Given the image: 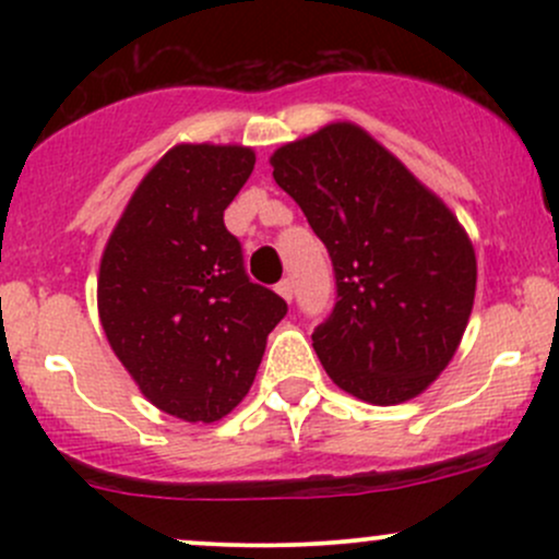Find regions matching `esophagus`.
<instances>
[{"mask_svg":"<svg viewBox=\"0 0 559 559\" xmlns=\"http://www.w3.org/2000/svg\"><path fill=\"white\" fill-rule=\"evenodd\" d=\"M275 292H278L281 297H284L286 301H292V299H294V286H292V281H288V278L278 281V284H275Z\"/></svg>","mask_w":559,"mask_h":559,"instance_id":"obj_1","label":"esophagus"}]
</instances>
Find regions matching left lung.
I'll return each mask as SVG.
<instances>
[{
  "label": "left lung",
  "instance_id": "left-lung-1",
  "mask_svg": "<svg viewBox=\"0 0 559 559\" xmlns=\"http://www.w3.org/2000/svg\"><path fill=\"white\" fill-rule=\"evenodd\" d=\"M271 165L333 265L336 301L312 331L325 373L370 404L418 396L457 352L476 297L457 217L352 123L281 146Z\"/></svg>",
  "mask_w": 559,
  "mask_h": 559
}]
</instances>
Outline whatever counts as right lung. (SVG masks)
I'll list each match as a JSON object with an SVG mask.
<instances>
[{
  "mask_svg": "<svg viewBox=\"0 0 559 559\" xmlns=\"http://www.w3.org/2000/svg\"><path fill=\"white\" fill-rule=\"evenodd\" d=\"M247 146L178 144L146 173L99 265L112 352L163 413L213 423L247 396L286 301L243 271L223 213L252 176Z\"/></svg>",
  "mask_w": 559,
  "mask_h": 559,
  "instance_id": "add662e5",
  "label": "right lung"
}]
</instances>
